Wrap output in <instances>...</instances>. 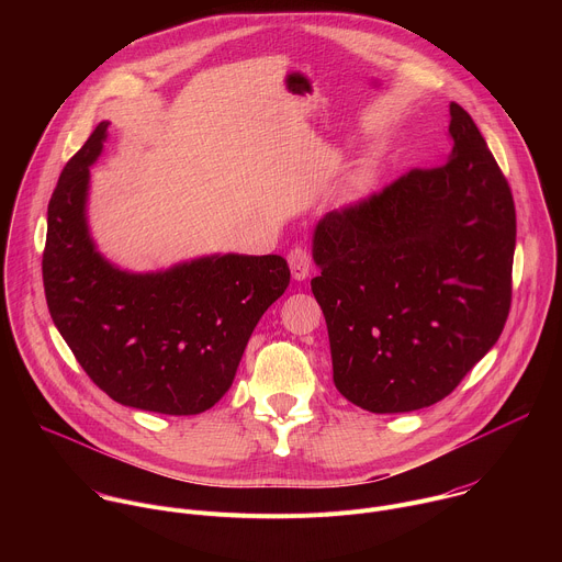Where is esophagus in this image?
I'll return each mask as SVG.
<instances>
[{
  "mask_svg": "<svg viewBox=\"0 0 562 562\" xmlns=\"http://www.w3.org/2000/svg\"><path fill=\"white\" fill-rule=\"evenodd\" d=\"M289 260V269H291V276L295 280H306L308 278V271H311V256L304 247H295L291 249V254L286 256Z\"/></svg>",
  "mask_w": 562,
  "mask_h": 562,
  "instance_id": "obj_1",
  "label": "esophagus"
}]
</instances>
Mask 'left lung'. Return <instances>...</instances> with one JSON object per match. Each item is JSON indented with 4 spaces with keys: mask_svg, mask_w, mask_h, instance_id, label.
I'll list each match as a JSON object with an SVG mask.
<instances>
[{
    "mask_svg": "<svg viewBox=\"0 0 562 562\" xmlns=\"http://www.w3.org/2000/svg\"><path fill=\"white\" fill-rule=\"evenodd\" d=\"M453 148L315 224L311 291L334 382L371 414L449 395L496 345L512 304L516 209L471 115L449 104Z\"/></svg>",
    "mask_w": 562,
    "mask_h": 562,
    "instance_id": "left-lung-1",
    "label": "left lung"
}]
</instances>
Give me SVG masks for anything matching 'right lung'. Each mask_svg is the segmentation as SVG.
Returning a JSON list of instances; mask_svg holds the SVG:
<instances>
[{"label":"right lung","instance_id":"add662e5","mask_svg":"<svg viewBox=\"0 0 562 562\" xmlns=\"http://www.w3.org/2000/svg\"><path fill=\"white\" fill-rule=\"evenodd\" d=\"M109 122L64 167L48 202L46 304L77 362L115 403L167 416L211 409L265 311L286 291L282 256L215 254L133 273L95 247L87 202Z\"/></svg>","mask_w":562,"mask_h":562}]
</instances>
